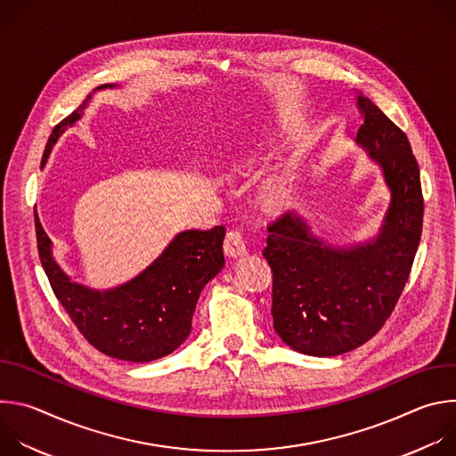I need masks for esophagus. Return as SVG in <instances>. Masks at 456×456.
<instances>
[{
  "label": "esophagus",
  "instance_id": "34e87169",
  "mask_svg": "<svg viewBox=\"0 0 456 456\" xmlns=\"http://www.w3.org/2000/svg\"><path fill=\"white\" fill-rule=\"evenodd\" d=\"M224 252L229 256V257H238V256H243L247 252V247H245V240L241 236L240 231H229L227 236H225V241H224Z\"/></svg>",
  "mask_w": 456,
  "mask_h": 456
}]
</instances>
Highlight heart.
Here are the masks:
<instances>
[{"mask_svg": "<svg viewBox=\"0 0 456 456\" xmlns=\"http://www.w3.org/2000/svg\"><path fill=\"white\" fill-rule=\"evenodd\" d=\"M262 200L271 209H283L294 200V183L285 173H273L262 183Z\"/></svg>", "mask_w": 456, "mask_h": 456, "instance_id": "1", "label": "heart"}]
</instances>
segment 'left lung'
<instances>
[{
    "instance_id": "obj_1",
    "label": "left lung",
    "mask_w": 456,
    "mask_h": 456,
    "mask_svg": "<svg viewBox=\"0 0 456 456\" xmlns=\"http://www.w3.org/2000/svg\"><path fill=\"white\" fill-rule=\"evenodd\" d=\"M362 124L355 144L392 194L379 234L338 247L312 234L297 213L269 225L264 256L273 269L274 330L292 350L341 355L371 339L395 308L422 234L420 171L410 141L368 97L357 95Z\"/></svg>"
}]
</instances>
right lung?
I'll use <instances>...</instances> for the list:
<instances>
[{
    "label": "right lung",
    "mask_w": 456,
    "mask_h": 456,
    "mask_svg": "<svg viewBox=\"0 0 456 456\" xmlns=\"http://www.w3.org/2000/svg\"><path fill=\"white\" fill-rule=\"evenodd\" d=\"M106 88H115V85H102L97 90ZM90 101L92 94L53 127L41 167L64 129L83 117ZM36 234L41 265L62 308L92 346L120 361L150 362L175 352L191 334L192 314L202 289L225 265L222 248L225 229L222 225L211 231H183L139 276L118 287L97 290L72 281L59 267L52 254V240L37 215Z\"/></svg>",
    "instance_id": "obj_1"
}]
</instances>
